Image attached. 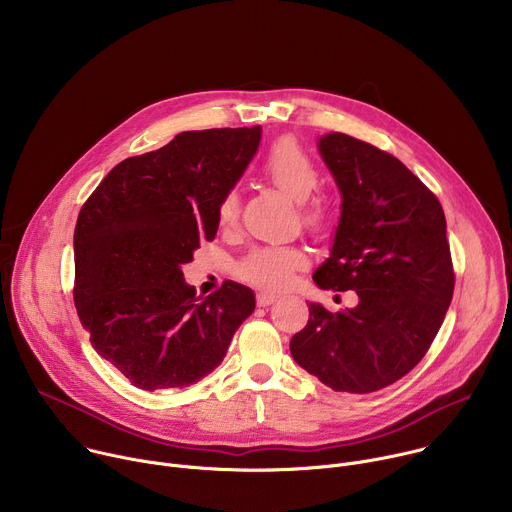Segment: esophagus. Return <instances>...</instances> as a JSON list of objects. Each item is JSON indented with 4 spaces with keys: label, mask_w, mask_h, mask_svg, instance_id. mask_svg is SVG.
Instances as JSON below:
<instances>
[{
    "label": "esophagus",
    "mask_w": 512,
    "mask_h": 512,
    "mask_svg": "<svg viewBox=\"0 0 512 512\" xmlns=\"http://www.w3.org/2000/svg\"><path fill=\"white\" fill-rule=\"evenodd\" d=\"M275 300H277V296L271 294V291H259L257 294V306H261V308L271 306Z\"/></svg>",
    "instance_id": "34e87169"
}]
</instances>
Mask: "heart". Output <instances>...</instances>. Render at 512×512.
<instances>
[{
    "instance_id": "1",
    "label": "heart",
    "mask_w": 512,
    "mask_h": 512,
    "mask_svg": "<svg viewBox=\"0 0 512 512\" xmlns=\"http://www.w3.org/2000/svg\"><path fill=\"white\" fill-rule=\"evenodd\" d=\"M261 172L267 176V180H271L277 188L298 202L308 200L320 184V170L316 162L294 137H279L269 145L261 160ZM239 210L241 198L237 190H227L216 204L218 225H235ZM300 216L310 231H322L328 221V214L318 200L304 202ZM306 265L308 257L300 247L265 245L251 249L239 261L237 275L263 287L281 289L287 287L296 271L304 269Z\"/></svg>"
}]
</instances>
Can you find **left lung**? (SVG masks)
<instances>
[{
    "label": "left lung",
    "instance_id": "8db88e82",
    "mask_svg": "<svg viewBox=\"0 0 512 512\" xmlns=\"http://www.w3.org/2000/svg\"><path fill=\"white\" fill-rule=\"evenodd\" d=\"M320 154L342 192V216L314 281L354 289L356 306L310 304L289 350L332 391L373 393L417 367L446 318L456 283L446 216L411 170L367 141L328 133Z\"/></svg>",
    "mask_w": 512,
    "mask_h": 512
}]
</instances>
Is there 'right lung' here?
<instances>
[{
  "instance_id": "obj_1",
  "label": "right lung",
  "mask_w": 512,
  "mask_h": 512,
  "mask_svg": "<svg viewBox=\"0 0 512 512\" xmlns=\"http://www.w3.org/2000/svg\"><path fill=\"white\" fill-rule=\"evenodd\" d=\"M261 129L178 133L117 164L75 229V296L93 348L137 389H184L223 362L255 296L227 281L206 298L182 265L216 237V204L251 162Z\"/></svg>"
}]
</instances>
